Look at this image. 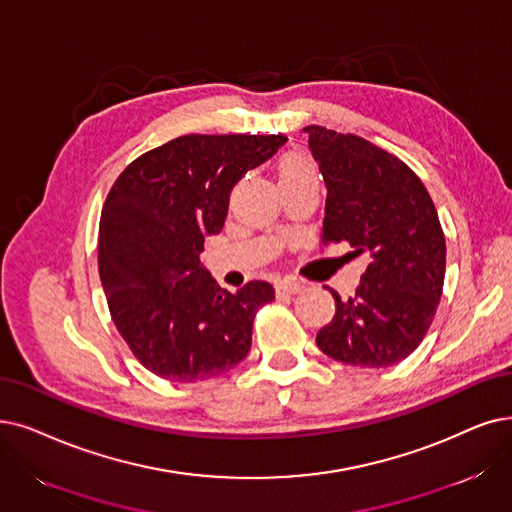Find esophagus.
<instances>
[{
  "label": "esophagus",
  "mask_w": 512,
  "mask_h": 512,
  "mask_svg": "<svg viewBox=\"0 0 512 512\" xmlns=\"http://www.w3.org/2000/svg\"><path fill=\"white\" fill-rule=\"evenodd\" d=\"M302 288H304V285L300 281H296V279H283L277 285V292L279 294H298Z\"/></svg>",
  "instance_id": "1"
}]
</instances>
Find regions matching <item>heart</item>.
I'll return each instance as SVG.
<instances>
[{"mask_svg":"<svg viewBox=\"0 0 512 512\" xmlns=\"http://www.w3.org/2000/svg\"><path fill=\"white\" fill-rule=\"evenodd\" d=\"M304 176H315L313 163L309 157H304L302 153H288L281 163H279V182L281 180H296Z\"/></svg>","mask_w":512,"mask_h":512,"instance_id":"b5f03b06","label":"heart"}]
</instances>
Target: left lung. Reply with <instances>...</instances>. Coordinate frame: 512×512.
I'll use <instances>...</instances> for the list:
<instances>
[{"mask_svg":"<svg viewBox=\"0 0 512 512\" xmlns=\"http://www.w3.org/2000/svg\"><path fill=\"white\" fill-rule=\"evenodd\" d=\"M302 132L327 189L321 243L346 241L351 258L367 260L355 296L332 292L336 315L317 346L349 365H395L418 349L441 300L445 237L435 203L401 159L365 138Z\"/></svg>","mask_w":512,"mask_h":512,"instance_id":"8db88e82","label":"left lung"}]
</instances>
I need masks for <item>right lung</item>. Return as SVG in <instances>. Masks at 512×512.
I'll use <instances>...</instances> for the list:
<instances>
[{"label":"right lung","mask_w":512,"mask_h":512,"mask_svg":"<svg viewBox=\"0 0 512 512\" xmlns=\"http://www.w3.org/2000/svg\"><path fill=\"white\" fill-rule=\"evenodd\" d=\"M288 138L189 134L134 159L100 214L98 273L113 323L134 357L170 382L231 370L252 346L269 281L222 290L199 254L218 235L241 176Z\"/></svg>","instance_id":"obj_1"}]
</instances>
